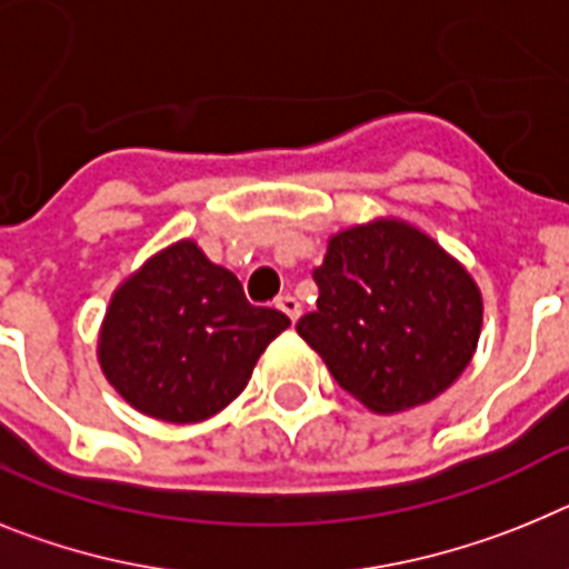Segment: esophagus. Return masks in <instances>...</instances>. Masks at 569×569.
<instances>
[{
    "label": "esophagus",
    "instance_id": "34e87169",
    "mask_svg": "<svg viewBox=\"0 0 569 569\" xmlns=\"http://www.w3.org/2000/svg\"><path fill=\"white\" fill-rule=\"evenodd\" d=\"M278 309L286 315V318L291 320V323H298V318H300L298 298H291V295H286V298L278 300Z\"/></svg>",
    "mask_w": 569,
    "mask_h": 569
}]
</instances>
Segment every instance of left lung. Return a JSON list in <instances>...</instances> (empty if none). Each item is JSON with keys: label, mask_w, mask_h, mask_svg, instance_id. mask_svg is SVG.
<instances>
[{"label": "left lung", "mask_w": 569, "mask_h": 569, "mask_svg": "<svg viewBox=\"0 0 569 569\" xmlns=\"http://www.w3.org/2000/svg\"><path fill=\"white\" fill-rule=\"evenodd\" d=\"M315 283L318 309L298 320V335L369 412L435 401L476 355L483 323L476 278L403 217L335 231Z\"/></svg>", "instance_id": "left-lung-1"}]
</instances>
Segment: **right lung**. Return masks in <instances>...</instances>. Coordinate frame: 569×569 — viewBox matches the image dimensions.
I'll use <instances>...</instances> for the list:
<instances>
[{
	"label": "right lung",
	"mask_w": 569,
	"mask_h": 569,
	"mask_svg": "<svg viewBox=\"0 0 569 569\" xmlns=\"http://www.w3.org/2000/svg\"><path fill=\"white\" fill-rule=\"evenodd\" d=\"M289 326L246 300L234 271L182 237L113 289L97 360L128 407L166 423H200L243 392L266 346Z\"/></svg>",
	"instance_id": "right-lung-1"
}]
</instances>
